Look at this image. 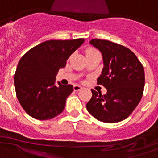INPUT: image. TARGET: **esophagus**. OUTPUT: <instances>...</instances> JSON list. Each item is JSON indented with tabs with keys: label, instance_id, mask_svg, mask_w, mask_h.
<instances>
[{
	"label": "esophagus",
	"instance_id": "34e87169",
	"mask_svg": "<svg viewBox=\"0 0 158 158\" xmlns=\"http://www.w3.org/2000/svg\"><path fill=\"white\" fill-rule=\"evenodd\" d=\"M81 88H82L81 86L78 85V84H75V85H74V91H79V90L81 89Z\"/></svg>",
	"mask_w": 158,
	"mask_h": 158
}]
</instances>
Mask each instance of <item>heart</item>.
Wrapping results in <instances>:
<instances>
[{"label": "heart", "instance_id": "1", "mask_svg": "<svg viewBox=\"0 0 158 158\" xmlns=\"http://www.w3.org/2000/svg\"><path fill=\"white\" fill-rule=\"evenodd\" d=\"M98 50H95V48H92V47H89V48H87L86 50V55L87 56H90L91 54H95V53H97Z\"/></svg>", "mask_w": 158, "mask_h": 158}]
</instances>
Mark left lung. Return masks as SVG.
I'll return each mask as SVG.
<instances>
[{
    "label": "left lung",
    "instance_id": "8db88e82",
    "mask_svg": "<svg viewBox=\"0 0 158 158\" xmlns=\"http://www.w3.org/2000/svg\"><path fill=\"white\" fill-rule=\"evenodd\" d=\"M90 43L103 54L104 67L97 84L104 86L107 93L91 89L87 111L99 121H121L130 116L142 97L144 67L134 53L122 45L98 38Z\"/></svg>",
    "mask_w": 158,
    "mask_h": 158
}]
</instances>
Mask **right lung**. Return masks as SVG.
<instances>
[{"mask_svg": "<svg viewBox=\"0 0 158 158\" xmlns=\"http://www.w3.org/2000/svg\"><path fill=\"white\" fill-rule=\"evenodd\" d=\"M83 39L50 40L30 49L20 59L14 74L16 95L25 112L39 120L63 112L72 85H54L55 75L83 44Z\"/></svg>", "mask_w": 158, "mask_h": 158, "instance_id": "right-lung-1", "label": "right lung"}]
</instances>
